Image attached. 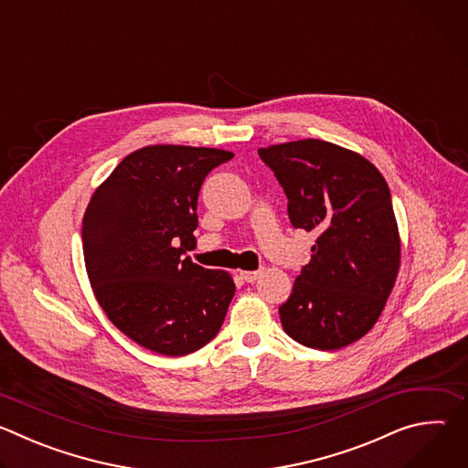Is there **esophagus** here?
Wrapping results in <instances>:
<instances>
[{
  "mask_svg": "<svg viewBox=\"0 0 468 468\" xmlns=\"http://www.w3.org/2000/svg\"><path fill=\"white\" fill-rule=\"evenodd\" d=\"M259 276H261L259 271H246V272H240V278H242L246 283H253Z\"/></svg>",
  "mask_w": 468,
  "mask_h": 468,
  "instance_id": "obj_1",
  "label": "esophagus"
}]
</instances>
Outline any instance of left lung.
Instances as JSON below:
<instances>
[{"mask_svg":"<svg viewBox=\"0 0 468 468\" xmlns=\"http://www.w3.org/2000/svg\"><path fill=\"white\" fill-rule=\"evenodd\" d=\"M283 186L294 228L316 233L311 261L280 307L296 343L339 350L372 329L399 269L390 190L363 155L305 139L261 148Z\"/></svg>","mask_w":468,"mask_h":468,"instance_id":"8db88e82","label":"left lung"}]
</instances>
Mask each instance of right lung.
<instances>
[{
    "mask_svg": "<svg viewBox=\"0 0 468 468\" xmlns=\"http://www.w3.org/2000/svg\"><path fill=\"white\" fill-rule=\"evenodd\" d=\"M233 157L157 144L129 154L96 188L83 217V253L98 303L137 345L186 356L217 337L235 283L183 257L194 246L197 194Z\"/></svg>",
    "mask_w": 468,
    "mask_h": 468,
    "instance_id": "1",
    "label": "right lung"
}]
</instances>
